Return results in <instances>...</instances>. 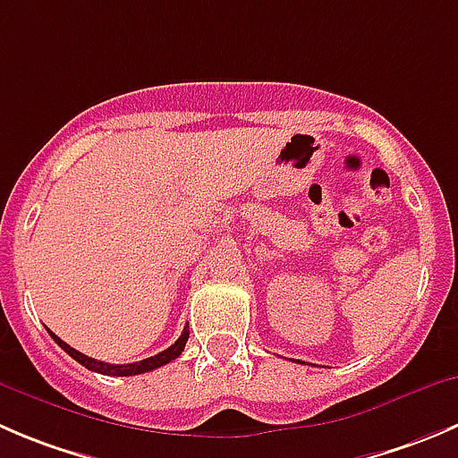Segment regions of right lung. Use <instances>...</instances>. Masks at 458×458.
Wrapping results in <instances>:
<instances>
[{"label": "right lung", "mask_w": 458, "mask_h": 458, "mask_svg": "<svg viewBox=\"0 0 458 458\" xmlns=\"http://www.w3.org/2000/svg\"><path fill=\"white\" fill-rule=\"evenodd\" d=\"M48 333H51L53 340H55L57 344H60V347L64 349V352L69 353L71 358H73V360H78L80 365L87 367L89 371H96V374H105V376H139V374H145V371L158 369V367L167 365V362L176 360V358L181 356V352L185 349V342H188V337H190V328L185 327L179 340H176L172 347H167L165 352L157 353V356H152V358H145V360H140V362H131V365H109V362L93 360V358H89V356H84V353L75 352V349L69 347L64 340H60L55 333H53V331H48Z\"/></svg>", "instance_id": "1"}]
</instances>
